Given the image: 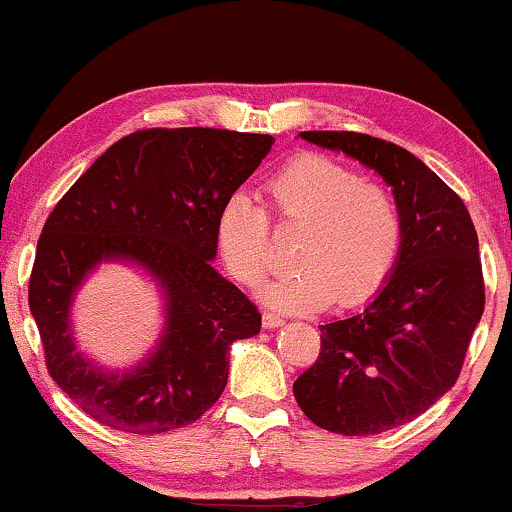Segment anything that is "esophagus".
<instances>
[{
    "mask_svg": "<svg viewBox=\"0 0 512 512\" xmlns=\"http://www.w3.org/2000/svg\"><path fill=\"white\" fill-rule=\"evenodd\" d=\"M262 325L267 327V330H272V327L284 325V317H281L279 313H274V310H264V313H262Z\"/></svg>",
    "mask_w": 512,
    "mask_h": 512,
    "instance_id": "1",
    "label": "esophagus"
}]
</instances>
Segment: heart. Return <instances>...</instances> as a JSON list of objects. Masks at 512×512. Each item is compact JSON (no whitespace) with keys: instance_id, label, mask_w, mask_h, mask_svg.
Segmentation results:
<instances>
[{"instance_id":"1","label":"heart","mask_w":512,"mask_h":512,"mask_svg":"<svg viewBox=\"0 0 512 512\" xmlns=\"http://www.w3.org/2000/svg\"><path fill=\"white\" fill-rule=\"evenodd\" d=\"M264 202L233 192L216 214V248L231 276L257 286L269 269L272 233L298 228L289 269L264 286V301L291 313L368 301L399 260L404 214L395 192L320 154L291 158L264 182Z\"/></svg>"}]
</instances>
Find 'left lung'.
<instances>
[{
    "label": "left lung",
    "instance_id": "left-lung-1",
    "mask_svg": "<svg viewBox=\"0 0 512 512\" xmlns=\"http://www.w3.org/2000/svg\"><path fill=\"white\" fill-rule=\"evenodd\" d=\"M301 137L373 168L402 204L395 272L361 313L320 325V356L293 383L313 424L375 436L424 414L460 378L484 313L479 238L462 199L402 146L358 132Z\"/></svg>",
    "mask_w": 512,
    "mask_h": 512
}]
</instances>
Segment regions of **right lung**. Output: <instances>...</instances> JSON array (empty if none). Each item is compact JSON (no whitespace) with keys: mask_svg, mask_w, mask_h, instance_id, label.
<instances>
[{"mask_svg":"<svg viewBox=\"0 0 512 512\" xmlns=\"http://www.w3.org/2000/svg\"><path fill=\"white\" fill-rule=\"evenodd\" d=\"M269 134L211 127L139 129L110 146L45 221L28 305L45 366L79 409L115 431L166 433L195 424L228 380V346L255 337L257 305L211 267L219 207L272 149ZM125 259L167 293L155 354L125 374L75 351L68 308L93 266Z\"/></svg>","mask_w":512,"mask_h":512,"instance_id":"obj_1","label":"right lung"}]
</instances>
